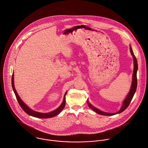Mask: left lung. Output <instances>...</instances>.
Returning <instances> with one entry per match:
<instances>
[{
    "instance_id": "8db88e82",
    "label": "left lung",
    "mask_w": 148,
    "mask_h": 148,
    "mask_svg": "<svg viewBox=\"0 0 148 148\" xmlns=\"http://www.w3.org/2000/svg\"><path fill=\"white\" fill-rule=\"evenodd\" d=\"M130 50L131 52V54L133 57L134 59V70H133V81H132V86H131V88L130 90V91L129 92V94H127V97H126V98L125 99V100L123 102L121 108L120 109V110L118 111V112L116 113H106V112H103L98 109H97L96 108L94 107L92 105H91L90 103H89V101L88 100V105L89 108L93 110L94 112H95L97 113L101 114V115H103V116H113L117 114H119L122 113V112H123L129 105L134 95V93L136 92V89H137V71L138 70V64H137V59L133 53V51L132 50V49L131 47V46H130Z\"/></svg>"
}]
</instances>
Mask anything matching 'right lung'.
<instances>
[{"label": "right lung", "mask_w": 148, "mask_h": 148, "mask_svg": "<svg viewBox=\"0 0 148 148\" xmlns=\"http://www.w3.org/2000/svg\"><path fill=\"white\" fill-rule=\"evenodd\" d=\"M11 84H12V87L14 90V92L15 94L16 98L18 100V102L19 104V105L21 106V107L22 108V109L29 115L31 116L32 117H36V118H51L57 115H58L60 112H62V110L63 109V108H64L65 106V103H66V99H65V95H66L67 92H66V93L64 94V98L63 100V102L62 103V104L59 106V107L56 109L55 110L48 113H39V112H37L35 111L32 110V109H31L29 108L23 101L21 99V98L19 97V96L18 95V94H17V92L16 91V90L15 89L14 87V73H12V79H11Z\"/></svg>", "instance_id": "add662e5"}]
</instances>
